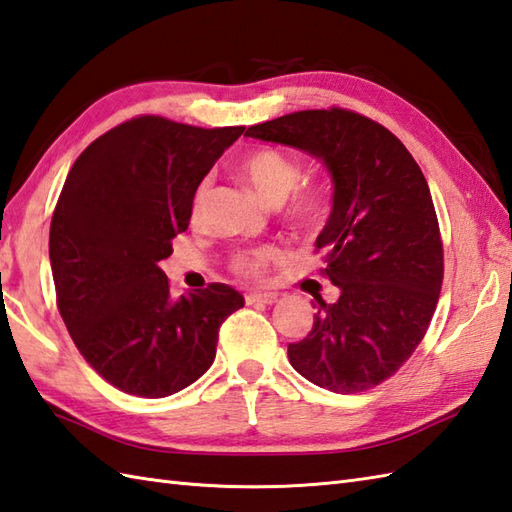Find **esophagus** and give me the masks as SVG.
Segmentation results:
<instances>
[{"mask_svg": "<svg viewBox=\"0 0 512 512\" xmlns=\"http://www.w3.org/2000/svg\"><path fill=\"white\" fill-rule=\"evenodd\" d=\"M245 302L247 304H276L278 298L274 293H247Z\"/></svg>", "mask_w": 512, "mask_h": 512, "instance_id": "obj_1", "label": "esophagus"}]
</instances>
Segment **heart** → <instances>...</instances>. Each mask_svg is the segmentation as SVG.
I'll use <instances>...</instances> for the list:
<instances>
[{
  "label": "heart",
  "mask_w": 512,
  "mask_h": 512,
  "mask_svg": "<svg viewBox=\"0 0 512 512\" xmlns=\"http://www.w3.org/2000/svg\"><path fill=\"white\" fill-rule=\"evenodd\" d=\"M241 173L249 181V186H252L265 201L274 203V206H278V203H282L291 195L300 179L298 164H295L289 155L276 149H258L249 153L241 162ZM208 192L210 179L199 181L190 203V219L195 223L201 219ZM317 214H320V199L315 195H311V192H302V195L295 197L291 206V217L295 221L311 223L317 219ZM285 256L287 252L278 245H260L245 249V252H238L232 258V269L238 276L263 278L269 265L278 263V260Z\"/></svg>",
  "instance_id": "obj_1"
}]
</instances>
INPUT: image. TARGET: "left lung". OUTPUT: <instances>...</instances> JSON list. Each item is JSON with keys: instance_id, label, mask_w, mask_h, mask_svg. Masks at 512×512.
<instances>
[{"instance_id": "left-lung-1", "label": "left lung", "mask_w": 512, "mask_h": 512, "mask_svg": "<svg viewBox=\"0 0 512 512\" xmlns=\"http://www.w3.org/2000/svg\"><path fill=\"white\" fill-rule=\"evenodd\" d=\"M245 135L309 153L331 173L333 208L315 247L339 298L315 295L313 328L289 344V361L320 388L366 392L412 357L438 304L445 265L423 170L379 122L337 107L295 111Z\"/></svg>"}]
</instances>
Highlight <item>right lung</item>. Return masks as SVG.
Instances as JSON below:
<instances>
[{
  "mask_svg": "<svg viewBox=\"0 0 512 512\" xmlns=\"http://www.w3.org/2000/svg\"><path fill=\"white\" fill-rule=\"evenodd\" d=\"M243 131L140 116L100 135L67 175L50 223L56 306L113 388L146 399L188 388L212 366L225 317L245 304L221 282L173 298L160 269L188 230L199 181Z\"/></svg>",
  "mask_w": 512,
  "mask_h": 512,
  "instance_id": "obj_1",
  "label": "right lung"
}]
</instances>
